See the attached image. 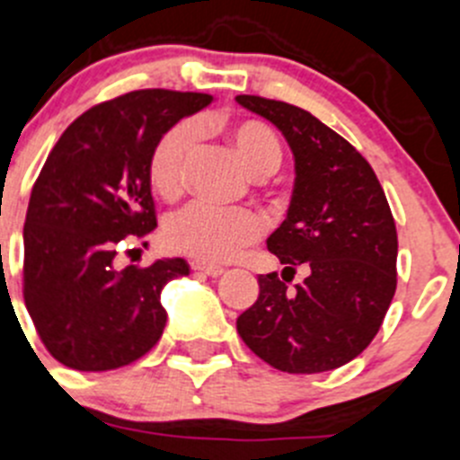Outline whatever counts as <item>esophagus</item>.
Listing matches in <instances>:
<instances>
[{"label": "esophagus", "mask_w": 460, "mask_h": 460, "mask_svg": "<svg viewBox=\"0 0 460 460\" xmlns=\"http://www.w3.org/2000/svg\"><path fill=\"white\" fill-rule=\"evenodd\" d=\"M190 268L195 270V272H204V274H208V277H220V274L225 272V268H220V265L201 263V261H192Z\"/></svg>", "instance_id": "1"}]
</instances>
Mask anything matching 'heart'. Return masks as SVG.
Wrapping results in <instances>:
<instances>
[{"instance_id":"b5f03b06","label":"heart","mask_w":460,"mask_h":460,"mask_svg":"<svg viewBox=\"0 0 460 460\" xmlns=\"http://www.w3.org/2000/svg\"><path fill=\"white\" fill-rule=\"evenodd\" d=\"M199 131L190 119L167 128L149 154L147 172L154 190L165 199L181 195L186 186V167L195 149ZM229 140L240 161L254 177H268L281 165V143L268 124L259 119H243L229 128ZM263 217L252 208L235 206L195 204L186 206L167 220L165 243L172 252L186 254L201 263H226L261 238Z\"/></svg>"}]
</instances>
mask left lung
<instances>
[{
    "label": "left lung",
    "mask_w": 460,
    "mask_h": 460,
    "mask_svg": "<svg viewBox=\"0 0 460 460\" xmlns=\"http://www.w3.org/2000/svg\"><path fill=\"white\" fill-rule=\"evenodd\" d=\"M235 102L270 119L295 156L288 216L268 238V250L286 268L281 277L261 274L259 299L235 327L277 370H336L370 345L397 288V229L388 199L370 163L315 115L256 94ZM299 264L309 277L290 291Z\"/></svg>",
    "instance_id": "obj_1"
}]
</instances>
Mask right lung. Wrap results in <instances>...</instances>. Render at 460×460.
I'll list each match as a JSON object with an SVG mask.
<instances>
[{"label":"right lung","instance_id":"1","mask_svg":"<svg viewBox=\"0 0 460 460\" xmlns=\"http://www.w3.org/2000/svg\"><path fill=\"white\" fill-rule=\"evenodd\" d=\"M213 102L204 93L133 90L85 111L47 156L24 222V304L42 345L79 372L147 354L165 329L161 290L183 259L115 268L127 240L156 229L149 154L163 133Z\"/></svg>","mask_w":460,"mask_h":460}]
</instances>
